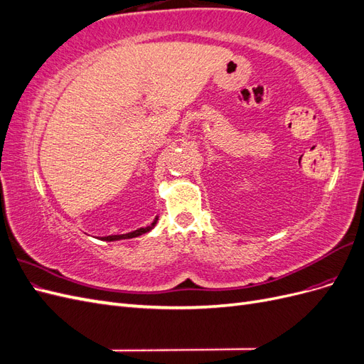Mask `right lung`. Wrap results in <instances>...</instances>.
<instances>
[{"label": "right lung", "instance_id": "obj_1", "mask_svg": "<svg viewBox=\"0 0 364 364\" xmlns=\"http://www.w3.org/2000/svg\"><path fill=\"white\" fill-rule=\"evenodd\" d=\"M156 222H158V217H156L155 220H153V223H151L150 226H147V228H139V229L134 230V232L123 234V235H109V237H105L103 240H106V241H115V240H123V238H134V237H138V235H142V234L149 232V230H151L153 228H155Z\"/></svg>", "mask_w": 364, "mask_h": 364}]
</instances>
